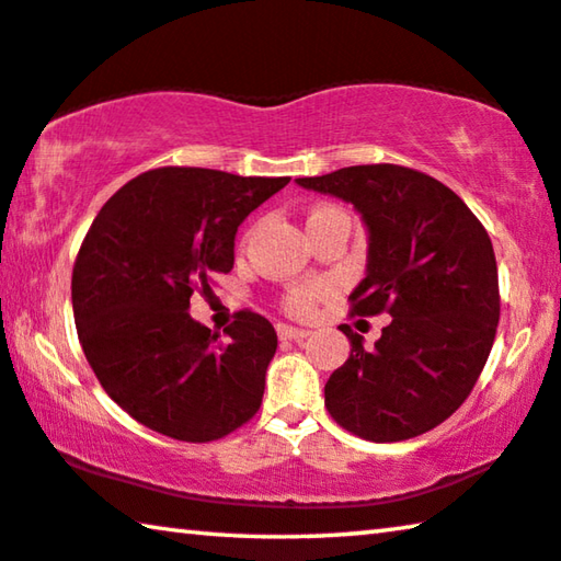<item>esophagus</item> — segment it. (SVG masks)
<instances>
[{"instance_id":"obj_1","label":"esophagus","mask_w":561,"mask_h":561,"mask_svg":"<svg viewBox=\"0 0 561 561\" xmlns=\"http://www.w3.org/2000/svg\"><path fill=\"white\" fill-rule=\"evenodd\" d=\"M277 334L279 340H305L309 330H302V328H291V324H277Z\"/></svg>"}]
</instances>
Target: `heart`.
<instances>
[{"mask_svg": "<svg viewBox=\"0 0 561 561\" xmlns=\"http://www.w3.org/2000/svg\"><path fill=\"white\" fill-rule=\"evenodd\" d=\"M332 214H340V211L332 206H317L314 211L309 214L307 224L324 219V216H332ZM320 295H322L320 284H299V287L287 291V297H284V307H287L291 314H309L314 309V302Z\"/></svg>", "mask_w": 561, "mask_h": 561, "instance_id": "obj_1", "label": "heart"}]
</instances>
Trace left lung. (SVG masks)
<instances>
[{
  "label": "left lung",
  "instance_id": "8db88e82",
  "mask_svg": "<svg viewBox=\"0 0 561 561\" xmlns=\"http://www.w3.org/2000/svg\"><path fill=\"white\" fill-rule=\"evenodd\" d=\"M297 183L363 216L367 274L350 312L392 317L373 350L342 328L353 350L324 386L330 415L375 443L436 428L471 396L496 337L499 274L486 229L448 186L405 165H350Z\"/></svg>",
  "mask_w": 561,
  "mask_h": 561
}]
</instances>
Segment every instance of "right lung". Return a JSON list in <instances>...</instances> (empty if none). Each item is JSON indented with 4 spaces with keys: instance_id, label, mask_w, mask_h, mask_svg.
Wrapping results in <instances>:
<instances>
[{
    "instance_id": "add662e5",
    "label": "right lung",
    "mask_w": 561,
    "mask_h": 561,
    "mask_svg": "<svg viewBox=\"0 0 561 561\" xmlns=\"http://www.w3.org/2000/svg\"><path fill=\"white\" fill-rule=\"evenodd\" d=\"M287 183L165 165L100 208L75 259V328L100 386L146 428L208 443L262 405L272 322L241 309L221 342L188 307L211 274L231 272L239 224Z\"/></svg>"
}]
</instances>
